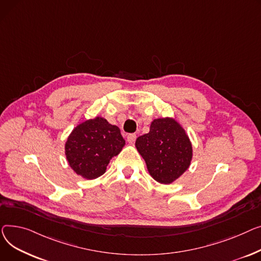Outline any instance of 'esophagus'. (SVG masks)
<instances>
[{"label": "esophagus", "instance_id": "obj_1", "mask_svg": "<svg viewBox=\"0 0 261 261\" xmlns=\"http://www.w3.org/2000/svg\"><path fill=\"white\" fill-rule=\"evenodd\" d=\"M136 138H137V136H136L135 134H129V135L127 136V141H128V143L133 144V143L136 141Z\"/></svg>", "mask_w": 261, "mask_h": 261}]
</instances>
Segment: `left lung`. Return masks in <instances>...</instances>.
Masks as SVG:
<instances>
[{
    "label": "left lung",
    "mask_w": 261,
    "mask_h": 261,
    "mask_svg": "<svg viewBox=\"0 0 261 261\" xmlns=\"http://www.w3.org/2000/svg\"><path fill=\"white\" fill-rule=\"evenodd\" d=\"M136 147L157 182L170 185L190 167L193 147L186 130L173 118L151 122L149 133L137 138Z\"/></svg>",
    "instance_id": "1"
}]
</instances>
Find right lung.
I'll return each instance as SVG.
<instances>
[{"label":"right lung","mask_w":261,"mask_h":261,"mask_svg":"<svg viewBox=\"0 0 261 261\" xmlns=\"http://www.w3.org/2000/svg\"><path fill=\"white\" fill-rule=\"evenodd\" d=\"M124 144L118 126L96 117L73 128L65 143V155L76 175L91 180L105 173L111 159L119 154Z\"/></svg>","instance_id":"1"}]
</instances>
